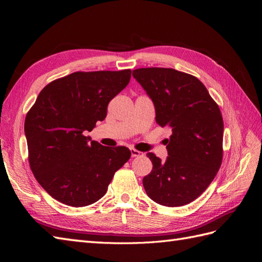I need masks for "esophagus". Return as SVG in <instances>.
<instances>
[{"instance_id":"esophagus-1","label":"esophagus","mask_w":262,"mask_h":262,"mask_svg":"<svg viewBox=\"0 0 262 262\" xmlns=\"http://www.w3.org/2000/svg\"><path fill=\"white\" fill-rule=\"evenodd\" d=\"M142 155H143V153L140 152V150L131 148V156L132 157H139V156H142Z\"/></svg>"}]
</instances>
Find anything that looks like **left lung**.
Wrapping results in <instances>:
<instances>
[{
	"instance_id": "obj_1",
	"label": "left lung",
	"mask_w": 262,
	"mask_h": 262,
	"mask_svg": "<svg viewBox=\"0 0 262 262\" xmlns=\"http://www.w3.org/2000/svg\"><path fill=\"white\" fill-rule=\"evenodd\" d=\"M133 77L155 106L156 123L171 136L165 162L147 153L153 169L143 178L147 195L166 207L195 200L216 176L223 158L220 108L193 75L166 68H142Z\"/></svg>"
}]
</instances>
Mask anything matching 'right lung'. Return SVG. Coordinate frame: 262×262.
<instances>
[{"instance_id":"obj_1","label":"right lung","mask_w":262,"mask_h":262,"mask_svg":"<svg viewBox=\"0 0 262 262\" xmlns=\"http://www.w3.org/2000/svg\"><path fill=\"white\" fill-rule=\"evenodd\" d=\"M131 70L74 72L39 93L25 119L31 171L53 199L81 208L105 195L129 161L125 146H102L90 137L109 101L129 84Z\"/></svg>"}]
</instances>
